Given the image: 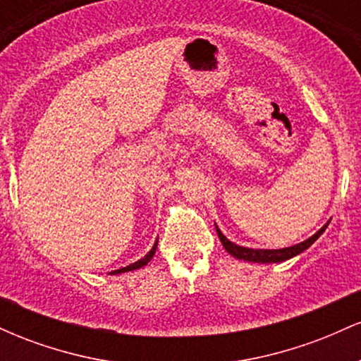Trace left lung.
<instances>
[{
  "mask_svg": "<svg viewBox=\"0 0 361 361\" xmlns=\"http://www.w3.org/2000/svg\"><path fill=\"white\" fill-rule=\"evenodd\" d=\"M327 226H329V221H327L316 234L310 235L309 239H305V241H302L299 244H293V246L281 247V250H252V247L239 246V244L229 241V239L221 233V229H219L217 226H215V231H217V235L219 239H221L222 246L226 247V251L229 252L231 256H234V258L252 261V263H280V261H287L290 258H293V256L300 255V252H304L307 247L312 246V244L319 239V235L324 233Z\"/></svg>",
  "mask_w": 361,
  "mask_h": 361,
  "instance_id": "obj_1",
  "label": "left lung"
}]
</instances>
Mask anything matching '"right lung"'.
<instances>
[{
  "label": "right lung",
  "instance_id": "right-lung-1",
  "mask_svg": "<svg viewBox=\"0 0 361 361\" xmlns=\"http://www.w3.org/2000/svg\"><path fill=\"white\" fill-rule=\"evenodd\" d=\"M156 247H157V241L154 243V246L151 247V251H149L147 255L144 256V258H140L139 261H135V263L128 264V267H126V268H120V270L110 271V275H118V273H126V271H132V270H139V268L146 267V264L149 263V261L152 259V256H154V252H156Z\"/></svg>",
  "mask_w": 361,
  "mask_h": 361
}]
</instances>
